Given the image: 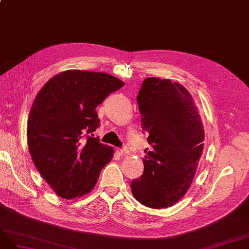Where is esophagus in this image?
Listing matches in <instances>:
<instances>
[{
    "mask_svg": "<svg viewBox=\"0 0 249 249\" xmlns=\"http://www.w3.org/2000/svg\"><path fill=\"white\" fill-rule=\"evenodd\" d=\"M118 153L120 156H127L128 154H129V151H128V149L124 148V149H119L118 150Z\"/></svg>",
    "mask_w": 249,
    "mask_h": 249,
    "instance_id": "34e87169",
    "label": "esophagus"
}]
</instances>
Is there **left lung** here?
I'll use <instances>...</instances> for the list:
<instances>
[{
	"label": "left lung",
	"instance_id": "left-lung-1",
	"mask_svg": "<svg viewBox=\"0 0 249 249\" xmlns=\"http://www.w3.org/2000/svg\"><path fill=\"white\" fill-rule=\"evenodd\" d=\"M136 99L152 149L145 150L143 174L131 192L153 209L171 207L189 189L203 154L202 118L188 90L171 79L146 78Z\"/></svg>",
	"mask_w": 249,
	"mask_h": 249
}]
</instances>
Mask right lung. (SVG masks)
Masks as SVG:
<instances>
[{
	"label": "right lung",
	"instance_id": "add662e5",
	"mask_svg": "<svg viewBox=\"0 0 249 249\" xmlns=\"http://www.w3.org/2000/svg\"><path fill=\"white\" fill-rule=\"evenodd\" d=\"M124 82L102 72L66 70L40 89L30 110L28 147L41 177L59 196L90 194L114 148L92 138L99 127L96 107Z\"/></svg>",
	"mask_w": 249,
	"mask_h": 249
}]
</instances>
